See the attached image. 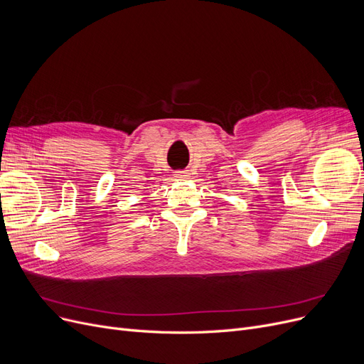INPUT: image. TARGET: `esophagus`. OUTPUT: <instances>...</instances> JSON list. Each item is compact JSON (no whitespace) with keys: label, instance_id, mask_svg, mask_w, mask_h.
Wrapping results in <instances>:
<instances>
[{"label":"esophagus","instance_id":"34e87169","mask_svg":"<svg viewBox=\"0 0 364 364\" xmlns=\"http://www.w3.org/2000/svg\"><path fill=\"white\" fill-rule=\"evenodd\" d=\"M190 174L187 171H177L176 172V177H178V178H187Z\"/></svg>","mask_w":364,"mask_h":364}]
</instances>
